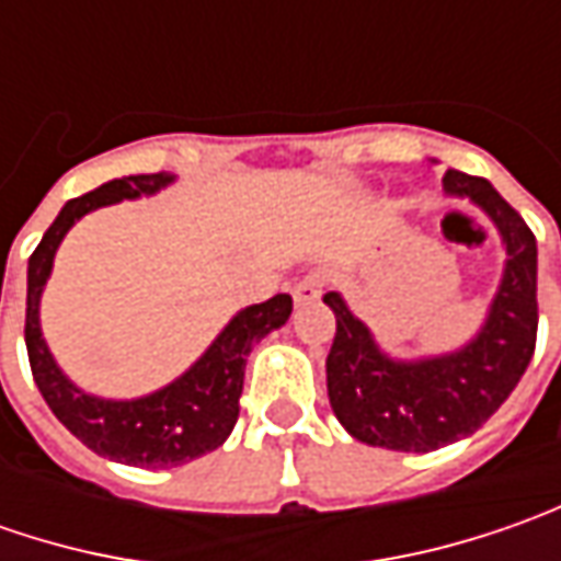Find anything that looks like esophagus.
<instances>
[{
	"label": "esophagus",
	"instance_id": "obj_1",
	"mask_svg": "<svg viewBox=\"0 0 561 561\" xmlns=\"http://www.w3.org/2000/svg\"><path fill=\"white\" fill-rule=\"evenodd\" d=\"M321 287H324L321 274H309V277H302V280L293 287V302H296V306H309V302H318V299H321Z\"/></svg>",
	"mask_w": 561,
	"mask_h": 561
}]
</instances>
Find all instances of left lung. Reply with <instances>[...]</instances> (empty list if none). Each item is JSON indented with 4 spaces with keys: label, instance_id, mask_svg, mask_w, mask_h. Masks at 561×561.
<instances>
[{
    "label": "left lung",
    "instance_id": "8db88e82",
    "mask_svg": "<svg viewBox=\"0 0 561 561\" xmlns=\"http://www.w3.org/2000/svg\"><path fill=\"white\" fill-rule=\"evenodd\" d=\"M446 196L478 205L503 237L506 268L481 331L453 353L397 358L340 293L324 302L336 318L328 353V397L336 421L368 446L431 453L471 437L515 390L537 343V240L522 215L484 178L443 174Z\"/></svg>",
    "mask_w": 561,
    "mask_h": 561
}]
</instances>
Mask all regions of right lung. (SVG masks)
I'll return each mask as SVG.
<instances>
[{
    "label": "right lung",
    "instance_id": "1",
    "mask_svg": "<svg viewBox=\"0 0 561 561\" xmlns=\"http://www.w3.org/2000/svg\"><path fill=\"white\" fill-rule=\"evenodd\" d=\"M168 184H174V174L168 171L134 174V178L108 181L93 193H83L65 203L27 262L24 340H27L31 371L39 393L53 409L55 419L83 446H90L96 456L137 465V468H174L218 449L230 437L240 415L247 356L262 336L284 328L293 312V299L287 293H277L268 302L240 309L184 375L164 383L162 390L137 399L93 397L80 390L58 368L39 328V296L53 274L55 252L61 247L65 233L83 215L96 211L102 205L152 196Z\"/></svg>",
    "mask_w": 561,
    "mask_h": 561
}]
</instances>
